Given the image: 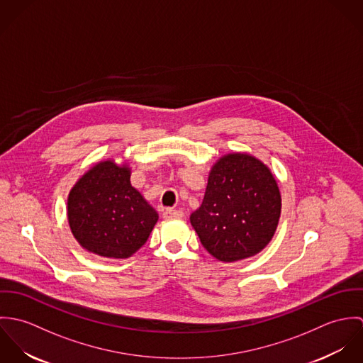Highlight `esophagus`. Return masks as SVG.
I'll list each match as a JSON object with an SVG mask.
<instances>
[{"instance_id": "34e87169", "label": "esophagus", "mask_w": 363, "mask_h": 363, "mask_svg": "<svg viewBox=\"0 0 363 363\" xmlns=\"http://www.w3.org/2000/svg\"><path fill=\"white\" fill-rule=\"evenodd\" d=\"M163 216L166 218V219H170V218H183L184 216V213L182 212V211H177V209H166L164 212H163Z\"/></svg>"}]
</instances>
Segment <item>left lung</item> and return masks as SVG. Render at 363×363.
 Instances as JSON below:
<instances>
[{
    "label": "left lung",
    "mask_w": 363,
    "mask_h": 363,
    "mask_svg": "<svg viewBox=\"0 0 363 363\" xmlns=\"http://www.w3.org/2000/svg\"><path fill=\"white\" fill-rule=\"evenodd\" d=\"M281 216V193L269 167L256 156H220L208 174L201 207L190 222L208 253L235 262L259 253Z\"/></svg>",
    "instance_id": "left-lung-1"
}]
</instances>
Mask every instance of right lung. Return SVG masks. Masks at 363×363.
I'll return each mask as SVG.
<instances>
[{"label":"right lung","mask_w":363,"mask_h":363,"mask_svg":"<svg viewBox=\"0 0 363 363\" xmlns=\"http://www.w3.org/2000/svg\"><path fill=\"white\" fill-rule=\"evenodd\" d=\"M128 163L113 159L95 163L68 194L69 229L89 253L128 259L148 240L157 212L131 186Z\"/></svg>","instance_id":"obj_1"}]
</instances>
